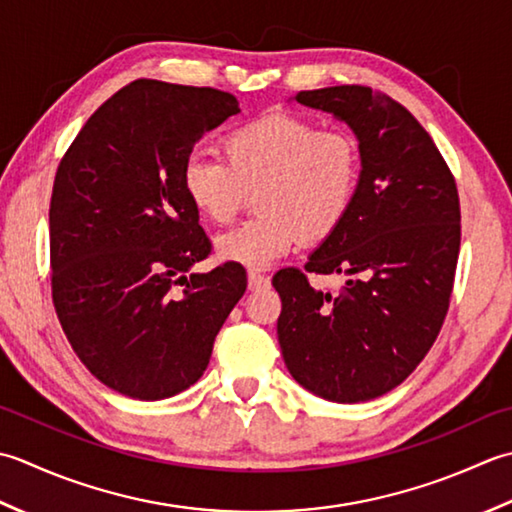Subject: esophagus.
Wrapping results in <instances>:
<instances>
[{"instance_id":"obj_1","label":"esophagus","mask_w":512,"mask_h":512,"mask_svg":"<svg viewBox=\"0 0 512 512\" xmlns=\"http://www.w3.org/2000/svg\"><path fill=\"white\" fill-rule=\"evenodd\" d=\"M247 285H249V289L252 291H256V289H263V287H267L269 285V278L265 276V274H260V271H249L247 274Z\"/></svg>"}]
</instances>
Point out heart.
Wrapping results in <instances>:
<instances>
[{
	"instance_id": "heart-1",
	"label": "heart",
	"mask_w": 512,
	"mask_h": 512,
	"mask_svg": "<svg viewBox=\"0 0 512 512\" xmlns=\"http://www.w3.org/2000/svg\"><path fill=\"white\" fill-rule=\"evenodd\" d=\"M223 154L225 161L192 154L183 190L196 212L221 225L258 190L260 214L216 241L218 256L249 269L276 263L302 238L322 241L336 232L358 192V139L307 117L276 112L238 125L223 139Z\"/></svg>"
}]
</instances>
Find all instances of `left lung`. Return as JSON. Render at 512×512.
Returning <instances> with one entry per match:
<instances>
[{
	"instance_id": "1",
	"label": "left lung",
	"mask_w": 512,
	"mask_h": 512,
	"mask_svg": "<svg viewBox=\"0 0 512 512\" xmlns=\"http://www.w3.org/2000/svg\"><path fill=\"white\" fill-rule=\"evenodd\" d=\"M307 108L353 130L362 170L347 218L305 269L274 276L278 342L294 380L329 402H367L402 384L433 347L460 254V196L413 114L367 86L302 90ZM307 273H338V295Z\"/></svg>"
}]
</instances>
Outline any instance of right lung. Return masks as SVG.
<instances>
[{"instance_id": "obj_1", "label": "right lung", "mask_w": 512, "mask_h": 512, "mask_svg": "<svg viewBox=\"0 0 512 512\" xmlns=\"http://www.w3.org/2000/svg\"><path fill=\"white\" fill-rule=\"evenodd\" d=\"M238 112L223 90L137 79L92 114L59 163L52 302L79 360L128 398L192 387L247 289L238 263L187 276L212 243L185 196L183 165Z\"/></svg>"}]
</instances>
